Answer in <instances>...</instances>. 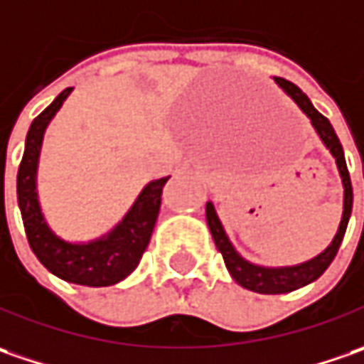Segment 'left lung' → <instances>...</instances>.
<instances>
[{
    "mask_svg": "<svg viewBox=\"0 0 364 364\" xmlns=\"http://www.w3.org/2000/svg\"><path fill=\"white\" fill-rule=\"evenodd\" d=\"M274 82L306 114L310 124L314 127L318 139L322 141V144L331 151V155L336 161V169H338V175H341V181H343L345 197H343V218H341L336 235L332 237L328 247L324 252H320L318 256L310 257V259L302 262V264L276 266V268H272V266H259V264H254V262L245 259L233 247L232 242H230V237H228V233H225L223 225H221L213 203L207 201V225H209V232L213 235V242H215L218 250H220L221 256H223L225 268H228V272L232 274L233 280L240 284V286H244L245 290L257 292V294H286V292H292V290H298V288H302L306 284L318 280L320 276L324 274V269L331 266V262L336 256L341 244H343L346 225H348V220H350V211H353V185H350V175H348V169H346L345 151H343V144L338 141L336 132L332 129L331 120L326 119V117H322L318 110L312 107L310 98L296 84L284 80V78H276V76H274Z\"/></svg>",
    "mask_w": 364,
    "mask_h": 364,
    "instance_id": "left-lung-1",
    "label": "left lung"
}]
</instances>
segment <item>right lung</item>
Returning a JSON list of instances; mask_svg holds the SVG:
<instances>
[{
    "instance_id": "1",
    "label": "right lung",
    "mask_w": 364,
    "mask_h": 364,
    "mask_svg": "<svg viewBox=\"0 0 364 364\" xmlns=\"http://www.w3.org/2000/svg\"><path fill=\"white\" fill-rule=\"evenodd\" d=\"M74 88H66L42 114L33 119L18 169V205L26 235L36 257L60 280L90 288L112 286L139 266L155 230L161 193L169 177L149 181L124 218L105 235L90 242H68L46 221L38 197V165L44 132Z\"/></svg>"
}]
</instances>
